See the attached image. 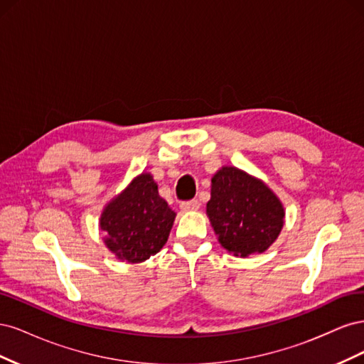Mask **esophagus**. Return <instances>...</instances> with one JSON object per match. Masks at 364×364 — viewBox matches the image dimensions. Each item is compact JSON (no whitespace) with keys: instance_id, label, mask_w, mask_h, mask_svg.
I'll list each match as a JSON object with an SVG mask.
<instances>
[{"instance_id":"34e87169","label":"esophagus","mask_w":364,"mask_h":364,"mask_svg":"<svg viewBox=\"0 0 364 364\" xmlns=\"http://www.w3.org/2000/svg\"><path fill=\"white\" fill-rule=\"evenodd\" d=\"M200 208L199 200H190V202H182L181 209L183 213H190V211H197Z\"/></svg>"}]
</instances>
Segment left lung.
<instances>
[{"label":"left lung","instance_id":"obj_1","mask_svg":"<svg viewBox=\"0 0 364 364\" xmlns=\"http://www.w3.org/2000/svg\"><path fill=\"white\" fill-rule=\"evenodd\" d=\"M206 215L222 245L234 257L266 252L284 228L285 209L266 182L223 165L211 179Z\"/></svg>","mask_w":364,"mask_h":364}]
</instances>
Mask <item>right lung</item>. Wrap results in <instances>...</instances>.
Listing matches in <instances>:
<instances>
[{
  "instance_id": "add662e5",
  "label": "right lung",
  "mask_w": 364,
  "mask_h": 364,
  "mask_svg": "<svg viewBox=\"0 0 364 364\" xmlns=\"http://www.w3.org/2000/svg\"><path fill=\"white\" fill-rule=\"evenodd\" d=\"M174 218L153 176L142 171L103 208V243L119 261L144 262L167 243Z\"/></svg>"
}]
</instances>
